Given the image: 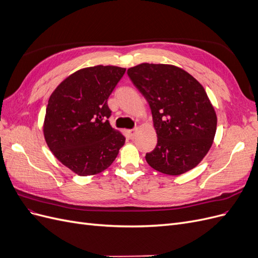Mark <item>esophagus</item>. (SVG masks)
<instances>
[{
    "instance_id": "esophagus-1",
    "label": "esophagus",
    "mask_w": 258,
    "mask_h": 258,
    "mask_svg": "<svg viewBox=\"0 0 258 258\" xmlns=\"http://www.w3.org/2000/svg\"><path fill=\"white\" fill-rule=\"evenodd\" d=\"M127 134L129 136L130 139H134L136 137V134H137V129H130V130H127Z\"/></svg>"
}]
</instances>
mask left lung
I'll use <instances>...</instances> for the list:
<instances>
[{
    "instance_id": "8db88e82",
    "label": "left lung",
    "mask_w": 258,
    "mask_h": 258,
    "mask_svg": "<svg viewBox=\"0 0 258 258\" xmlns=\"http://www.w3.org/2000/svg\"><path fill=\"white\" fill-rule=\"evenodd\" d=\"M150 104L157 145L145 159L153 169L179 175L196 167L213 144L217 117L202 85L183 69L141 63L128 69Z\"/></svg>"
}]
</instances>
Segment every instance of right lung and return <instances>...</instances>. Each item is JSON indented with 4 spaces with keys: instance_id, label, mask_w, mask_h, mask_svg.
Segmentation results:
<instances>
[{
    "instance_id": "1",
    "label": "right lung",
    "mask_w": 258,
    "mask_h": 258,
    "mask_svg": "<svg viewBox=\"0 0 258 258\" xmlns=\"http://www.w3.org/2000/svg\"><path fill=\"white\" fill-rule=\"evenodd\" d=\"M126 69L96 66L79 70L49 97L44 137L62 165L81 176L110 167L126 139L111 127L107 99Z\"/></svg>"
}]
</instances>
